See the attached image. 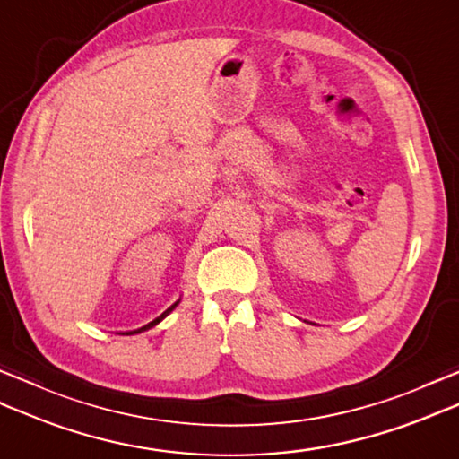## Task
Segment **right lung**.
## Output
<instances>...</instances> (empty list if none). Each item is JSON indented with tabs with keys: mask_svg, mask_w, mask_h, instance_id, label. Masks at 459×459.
<instances>
[{
	"mask_svg": "<svg viewBox=\"0 0 459 459\" xmlns=\"http://www.w3.org/2000/svg\"><path fill=\"white\" fill-rule=\"evenodd\" d=\"M178 304H179V299H178V301H175V304H173V306H171V307H168V309H165V311H163V314H161V316H160V317H155V319H153V321H150V324H148V325H143V327H140V329H135V331H128V333H126V335H134V333H142V331H145V329H152V327H153V325H158V324H160V321H161V319H163V317H168V316H169V314H171V311H173V309H175V306H178Z\"/></svg>",
	"mask_w": 459,
	"mask_h": 459,
	"instance_id": "right-lung-1",
	"label": "right lung"
}]
</instances>
